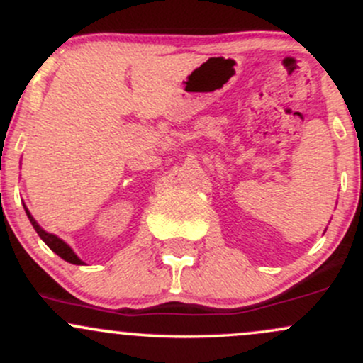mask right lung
Segmentation results:
<instances>
[{
  "instance_id": "1",
  "label": "right lung",
  "mask_w": 363,
  "mask_h": 363,
  "mask_svg": "<svg viewBox=\"0 0 363 363\" xmlns=\"http://www.w3.org/2000/svg\"><path fill=\"white\" fill-rule=\"evenodd\" d=\"M25 211H27V216H28V220H30L32 227L35 228L37 234H39L40 239H43L44 242L48 244V247L51 249V251L56 252L57 256L62 257V259H65V261L73 262V264H83V261H82V259H78V256L72 251V247H69L68 244L62 242V240L60 239V237H56V235H52V234H48V232L43 230V228L39 227V223H37L35 220H34V216H32L30 213H28L27 208H25Z\"/></svg>"
}]
</instances>
